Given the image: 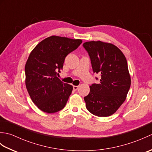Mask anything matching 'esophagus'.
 <instances>
[{
  "label": "esophagus",
  "mask_w": 152,
  "mask_h": 152,
  "mask_svg": "<svg viewBox=\"0 0 152 152\" xmlns=\"http://www.w3.org/2000/svg\"><path fill=\"white\" fill-rule=\"evenodd\" d=\"M78 88H79L78 86H73V89H74V91H76V90L78 89Z\"/></svg>",
  "instance_id": "esophagus-1"
}]
</instances>
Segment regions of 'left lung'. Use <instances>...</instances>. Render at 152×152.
Here are the masks:
<instances>
[{"label": "left lung", "mask_w": 152, "mask_h": 152, "mask_svg": "<svg viewBox=\"0 0 152 152\" xmlns=\"http://www.w3.org/2000/svg\"><path fill=\"white\" fill-rule=\"evenodd\" d=\"M91 59L93 70L101 74L99 83L89 86L84 97L86 108L93 115L107 117L125 101L131 86L127 59L115 45L100 40L83 43Z\"/></svg>", "instance_id": "8db88e82"}]
</instances>
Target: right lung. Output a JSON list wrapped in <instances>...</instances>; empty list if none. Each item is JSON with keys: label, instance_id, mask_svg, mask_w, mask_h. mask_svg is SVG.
Listing matches in <instances>:
<instances>
[{"label": "right lung", "instance_id": "1", "mask_svg": "<svg viewBox=\"0 0 152 152\" xmlns=\"http://www.w3.org/2000/svg\"><path fill=\"white\" fill-rule=\"evenodd\" d=\"M82 40L51 36L32 50L25 64V85L32 101L44 112L51 114L65 106L72 86L57 76L63 69L65 57L75 50Z\"/></svg>", "mask_w": 152, "mask_h": 152}]
</instances>
